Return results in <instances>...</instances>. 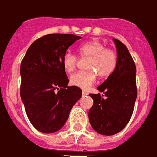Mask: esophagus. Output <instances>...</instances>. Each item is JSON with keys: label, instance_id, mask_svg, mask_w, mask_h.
<instances>
[{"label": "esophagus", "instance_id": "34e87169", "mask_svg": "<svg viewBox=\"0 0 157 157\" xmlns=\"http://www.w3.org/2000/svg\"><path fill=\"white\" fill-rule=\"evenodd\" d=\"M82 94H83V95H87L88 93H87L86 91H83V92H82Z\"/></svg>", "mask_w": 157, "mask_h": 157}]
</instances>
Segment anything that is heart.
Listing matches in <instances>:
<instances>
[{"instance_id": "b5f03b06", "label": "heart", "mask_w": 157, "mask_h": 157, "mask_svg": "<svg viewBox=\"0 0 157 157\" xmlns=\"http://www.w3.org/2000/svg\"><path fill=\"white\" fill-rule=\"evenodd\" d=\"M81 58H89L87 62L88 71H79L72 74L70 83L74 86L87 90L96 81V74L100 78H107L115 71L117 65V54L111 48H106L103 42L94 40L84 42L78 47ZM78 58L74 52L67 51L62 58L63 68L67 73L74 70Z\"/></svg>"}]
</instances>
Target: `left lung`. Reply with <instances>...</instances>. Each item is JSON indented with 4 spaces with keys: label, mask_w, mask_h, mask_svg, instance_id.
Here are the masks:
<instances>
[{
    "label": "left lung",
    "mask_w": 157,
    "mask_h": 157,
    "mask_svg": "<svg viewBox=\"0 0 157 157\" xmlns=\"http://www.w3.org/2000/svg\"><path fill=\"white\" fill-rule=\"evenodd\" d=\"M113 40L117 49L116 67L97 88L99 94H90L94 100L89 111L90 124L96 132L105 136L119 133L126 126L137 97L136 67L133 58L124 43Z\"/></svg>",
    "instance_id": "1"
}]
</instances>
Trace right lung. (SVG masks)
<instances>
[{
	"label": "right lung",
	"mask_w": 157,
	"mask_h": 157,
	"mask_svg": "<svg viewBox=\"0 0 157 157\" xmlns=\"http://www.w3.org/2000/svg\"><path fill=\"white\" fill-rule=\"evenodd\" d=\"M82 37L53 33L36 39L21 61L20 94L29 121L42 133H53L64 125L82 90L67 86L62 58L67 48Z\"/></svg>",
	"instance_id": "add662e5"
}]
</instances>
